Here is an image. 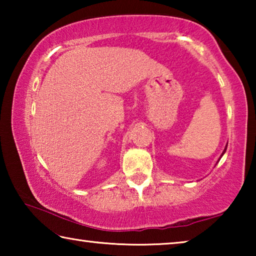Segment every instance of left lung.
Segmentation results:
<instances>
[{
  "mask_svg": "<svg viewBox=\"0 0 256 256\" xmlns=\"http://www.w3.org/2000/svg\"><path fill=\"white\" fill-rule=\"evenodd\" d=\"M228 146V144H227ZM226 150H227V146H226V148H224V152H222V154H224V152H226ZM222 157H220V158H222Z\"/></svg>",
  "mask_w": 256,
  "mask_h": 256,
  "instance_id": "obj_1",
  "label": "left lung"
}]
</instances>
